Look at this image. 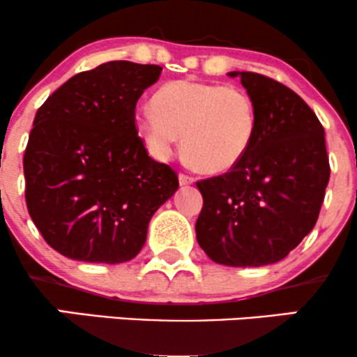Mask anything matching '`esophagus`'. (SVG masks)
I'll list each match as a JSON object with an SVG mask.
<instances>
[{"label": "esophagus", "instance_id": "34e87169", "mask_svg": "<svg viewBox=\"0 0 357 357\" xmlns=\"http://www.w3.org/2000/svg\"><path fill=\"white\" fill-rule=\"evenodd\" d=\"M178 178H179V184H181V186H190V184L195 183V178H191V176H188V174L181 173Z\"/></svg>", "mask_w": 357, "mask_h": 357}]
</instances>
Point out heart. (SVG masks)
I'll return each mask as SVG.
<instances>
[{"label": "heart", "instance_id": "obj_1", "mask_svg": "<svg viewBox=\"0 0 357 357\" xmlns=\"http://www.w3.org/2000/svg\"><path fill=\"white\" fill-rule=\"evenodd\" d=\"M153 107L137 110L134 117L147 149L166 158L183 136L188 165L202 173L233 169L257 137L255 100L247 90L233 85L174 80L155 92Z\"/></svg>", "mask_w": 357, "mask_h": 357}]
</instances>
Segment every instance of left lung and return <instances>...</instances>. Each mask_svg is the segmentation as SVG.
I'll list each match as a JSON object with an SVG mask.
<instances>
[{
	"label": "left lung",
	"instance_id": "left-lung-1",
	"mask_svg": "<svg viewBox=\"0 0 357 357\" xmlns=\"http://www.w3.org/2000/svg\"><path fill=\"white\" fill-rule=\"evenodd\" d=\"M255 100L257 137L227 174L196 183V240L228 267L277 264L309 235L329 183L324 127L294 90L253 72H230Z\"/></svg>",
	"mask_w": 357,
	"mask_h": 357
}]
</instances>
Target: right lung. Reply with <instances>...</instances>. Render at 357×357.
<instances>
[{
  "label": "right lung",
  "instance_id": "1",
  "mask_svg": "<svg viewBox=\"0 0 357 357\" xmlns=\"http://www.w3.org/2000/svg\"><path fill=\"white\" fill-rule=\"evenodd\" d=\"M161 72L107 61L73 75L36 112L23 158L24 198L35 227L63 257L132 260L153 215L179 188L134 124L139 97Z\"/></svg>",
  "mask_w": 357,
  "mask_h": 357
}]
</instances>
